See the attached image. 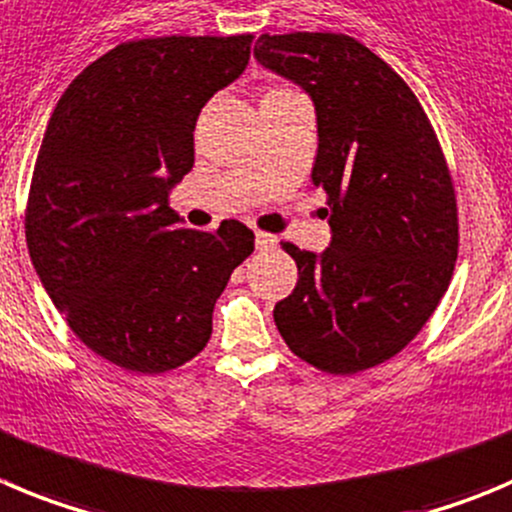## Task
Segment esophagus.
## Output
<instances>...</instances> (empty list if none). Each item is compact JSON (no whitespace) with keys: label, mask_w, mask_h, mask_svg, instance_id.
Masks as SVG:
<instances>
[{"label":"esophagus","mask_w":512,"mask_h":512,"mask_svg":"<svg viewBox=\"0 0 512 512\" xmlns=\"http://www.w3.org/2000/svg\"><path fill=\"white\" fill-rule=\"evenodd\" d=\"M255 247L260 252H270L278 247V237L275 234H267V232H257L255 234Z\"/></svg>","instance_id":"34e87169"}]
</instances>
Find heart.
<instances>
[{"mask_svg":"<svg viewBox=\"0 0 512 512\" xmlns=\"http://www.w3.org/2000/svg\"><path fill=\"white\" fill-rule=\"evenodd\" d=\"M275 90H280V88H275ZM275 90H267V93H275Z\"/></svg>","mask_w":512,"mask_h":512,"instance_id":"b5f03b06","label":"heart"}]
</instances>
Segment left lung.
<instances>
[{"label": "left lung", "instance_id": "1", "mask_svg": "<svg viewBox=\"0 0 512 512\" xmlns=\"http://www.w3.org/2000/svg\"><path fill=\"white\" fill-rule=\"evenodd\" d=\"M255 60L315 105L313 184L328 194L331 245L285 242L298 285L272 310L295 356L356 374L407 346L442 300L457 260V202L417 95L353 37L260 35Z\"/></svg>", "mask_w": 512, "mask_h": 512}]
</instances>
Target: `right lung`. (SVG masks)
<instances>
[{
    "instance_id": "add662e5",
    "label": "right lung",
    "mask_w": 512,
    "mask_h": 512,
    "mask_svg": "<svg viewBox=\"0 0 512 512\" xmlns=\"http://www.w3.org/2000/svg\"><path fill=\"white\" fill-rule=\"evenodd\" d=\"M252 35L123 42L57 100L27 202V250L75 336L105 361L164 374L212 336L232 270L255 250L237 219L186 229L169 194L194 126L245 73Z\"/></svg>"
}]
</instances>
